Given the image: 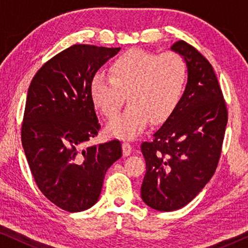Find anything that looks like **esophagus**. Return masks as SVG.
Here are the masks:
<instances>
[{
	"instance_id": "obj_1",
	"label": "esophagus",
	"mask_w": 248,
	"mask_h": 248,
	"mask_svg": "<svg viewBox=\"0 0 248 248\" xmlns=\"http://www.w3.org/2000/svg\"><path fill=\"white\" fill-rule=\"evenodd\" d=\"M122 148H123V155L125 157L132 154V145L128 143V142H124V143L122 144Z\"/></svg>"
}]
</instances>
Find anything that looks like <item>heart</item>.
Masks as SVG:
<instances>
[{
  "mask_svg": "<svg viewBox=\"0 0 248 248\" xmlns=\"http://www.w3.org/2000/svg\"><path fill=\"white\" fill-rule=\"evenodd\" d=\"M108 72L109 77L98 73L93 78L91 99L103 115L111 118L127 96L130 106L107 125L108 133L122 139L137 138L149 120L155 124L168 118L187 80L185 61L175 52L130 49L113 61Z\"/></svg>",
  "mask_w": 248,
  "mask_h": 248,
  "instance_id": "obj_1",
  "label": "heart"
}]
</instances>
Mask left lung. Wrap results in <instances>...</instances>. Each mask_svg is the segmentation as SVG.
I'll return each mask as SVG.
<instances>
[{
	"mask_svg": "<svg viewBox=\"0 0 248 248\" xmlns=\"http://www.w3.org/2000/svg\"><path fill=\"white\" fill-rule=\"evenodd\" d=\"M171 49L184 57L187 83L174 111L141 144L147 170L141 198L158 211L185 206L215 174L228 121L226 101L213 67L184 40Z\"/></svg>",
	"mask_w": 248,
	"mask_h": 248,
	"instance_id": "8db88e82",
	"label": "left lung"
}]
</instances>
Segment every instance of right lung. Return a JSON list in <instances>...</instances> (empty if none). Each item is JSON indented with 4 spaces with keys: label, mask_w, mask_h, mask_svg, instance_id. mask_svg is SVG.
Segmentation results:
<instances>
[{
    "label": "right lung",
    "mask_w": 248,
    "mask_h": 248,
    "mask_svg": "<svg viewBox=\"0 0 248 248\" xmlns=\"http://www.w3.org/2000/svg\"><path fill=\"white\" fill-rule=\"evenodd\" d=\"M120 49L72 45L47 61L30 82L22 147L40 192L65 211L96 204L107 169L122 157L118 140L83 149L100 130L91 80Z\"/></svg>",
    "instance_id": "add662e5"
}]
</instances>
